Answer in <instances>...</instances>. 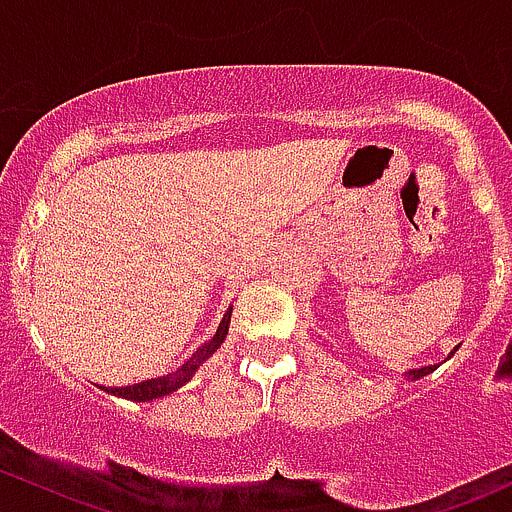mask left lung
Returning <instances> with one entry per match:
<instances>
[{"label": "left lung", "instance_id": "8db88e82", "mask_svg": "<svg viewBox=\"0 0 512 512\" xmlns=\"http://www.w3.org/2000/svg\"><path fill=\"white\" fill-rule=\"evenodd\" d=\"M451 354H456V349H453ZM436 366H438V364H433V366H421V369H411V371H409V379H411V381L421 379V376H426V374H431V371H436Z\"/></svg>", "mask_w": 512, "mask_h": 512}]
</instances>
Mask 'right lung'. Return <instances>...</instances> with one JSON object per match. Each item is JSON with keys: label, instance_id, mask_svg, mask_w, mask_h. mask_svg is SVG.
I'll return each instance as SVG.
<instances>
[{"label": "right lung", "instance_id": "add662e5", "mask_svg": "<svg viewBox=\"0 0 512 512\" xmlns=\"http://www.w3.org/2000/svg\"><path fill=\"white\" fill-rule=\"evenodd\" d=\"M230 314H232V307L225 312V317H223V322H220L215 337L210 339V342H205L198 352H195L183 366H180V369L170 371V374H165V376H158V379L141 381V384H133V386H116V389H113V386H106L103 391H108V394H113V396H121V399H128V401H153V399H160V396H168V394H173V391H178L180 386H185L190 379H193V374L200 369V366H203V361L218 352L220 344L225 342L227 327H230Z\"/></svg>", "mask_w": 512, "mask_h": 512}]
</instances>
